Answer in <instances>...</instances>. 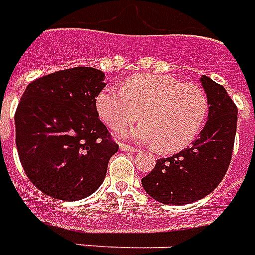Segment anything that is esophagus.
I'll return each mask as SVG.
<instances>
[{
  "label": "esophagus",
  "mask_w": 255,
  "mask_h": 255,
  "mask_svg": "<svg viewBox=\"0 0 255 255\" xmlns=\"http://www.w3.org/2000/svg\"><path fill=\"white\" fill-rule=\"evenodd\" d=\"M120 150H122V151H128V153H135V151H138L136 147H132V146H129V144L127 143L120 144Z\"/></svg>",
  "instance_id": "34e87169"
}]
</instances>
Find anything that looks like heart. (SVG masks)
<instances>
[{
    "label": "heart",
    "mask_w": 255,
    "mask_h": 255,
    "mask_svg": "<svg viewBox=\"0 0 255 255\" xmlns=\"http://www.w3.org/2000/svg\"><path fill=\"white\" fill-rule=\"evenodd\" d=\"M95 104L100 117L112 129L128 127L140 116L144 123L124 136L153 143L162 154L187 147L202 129L209 109L201 86L153 73L133 75L124 82L123 90L105 87Z\"/></svg>",
    "instance_id": "b5f03b06"
}]
</instances>
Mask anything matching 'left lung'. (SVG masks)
Listing matches in <instances>:
<instances>
[{"label":"left lung","mask_w":255,"mask_h":255,"mask_svg":"<svg viewBox=\"0 0 255 255\" xmlns=\"http://www.w3.org/2000/svg\"><path fill=\"white\" fill-rule=\"evenodd\" d=\"M208 97V122L187 149L157 160L142 186L155 201L186 205L205 198L224 179L235 143L238 108L221 84L201 78Z\"/></svg>","instance_id":"obj_1"}]
</instances>
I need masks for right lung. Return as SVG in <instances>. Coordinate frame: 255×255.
<instances>
[{
	"mask_svg": "<svg viewBox=\"0 0 255 255\" xmlns=\"http://www.w3.org/2000/svg\"><path fill=\"white\" fill-rule=\"evenodd\" d=\"M105 73L75 67L31 82L16 113V146L31 183L43 194L78 201L97 191L119 150L98 119Z\"/></svg>",
	"mask_w": 255,
	"mask_h": 255,
	"instance_id": "obj_1",
	"label": "right lung"
}]
</instances>
